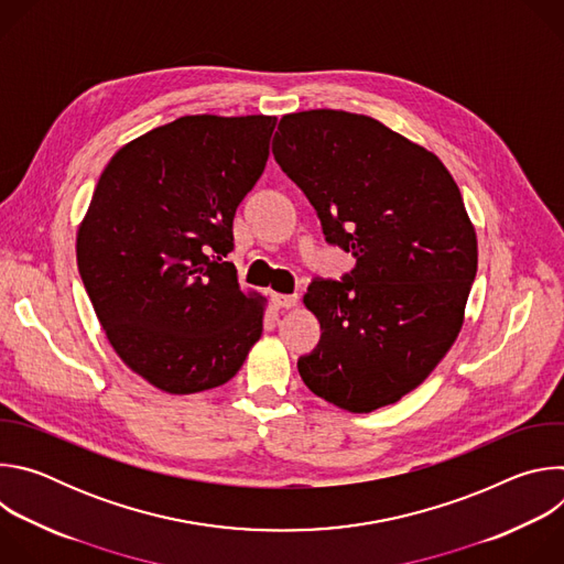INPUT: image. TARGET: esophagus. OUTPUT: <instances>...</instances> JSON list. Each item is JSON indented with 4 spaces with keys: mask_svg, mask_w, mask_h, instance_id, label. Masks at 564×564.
Wrapping results in <instances>:
<instances>
[{
    "mask_svg": "<svg viewBox=\"0 0 564 564\" xmlns=\"http://www.w3.org/2000/svg\"><path fill=\"white\" fill-rule=\"evenodd\" d=\"M272 303L276 305V307H294L296 303H299V296L296 294H272Z\"/></svg>",
    "mask_w": 564,
    "mask_h": 564,
    "instance_id": "34e87169",
    "label": "esophagus"
}]
</instances>
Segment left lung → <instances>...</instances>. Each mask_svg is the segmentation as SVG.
I'll use <instances>...</instances> for the list:
<instances>
[{
    "instance_id": "left-lung-1",
    "label": "left lung",
    "mask_w": 564,
    "mask_h": 564,
    "mask_svg": "<svg viewBox=\"0 0 564 564\" xmlns=\"http://www.w3.org/2000/svg\"><path fill=\"white\" fill-rule=\"evenodd\" d=\"M272 153L303 189L326 240L352 252L344 281L316 279L303 303L321 341L303 383L372 413L415 390L455 344L477 272V236L442 160L375 118L288 113Z\"/></svg>"
}]
</instances>
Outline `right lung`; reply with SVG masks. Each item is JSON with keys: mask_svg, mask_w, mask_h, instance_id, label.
Here are the masks:
<instances>
[{"mask_svg": "<svg viewBox=\"0 0 564 564\" xmlns=\"http://www.w3.org/2000/svg\"><path fill=\"white\" fill-rule=\"evenodd\" d=\"M274 116H185L116 151L77 227V270L116 355L170 394L227 383L261 339L231 223L265 170Z\"/></svg>", "mask_w": 564, "mask_h": 564, "instance_id": "1", "label": "right lung"}]
</instances>
